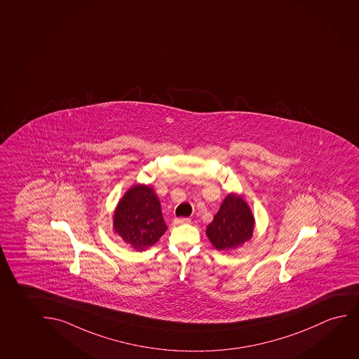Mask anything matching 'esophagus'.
Instances as JSON below:
<instances>
[{
  "label": "esophagus",
  "instance_id": "1",
  "mask_svg": "<svg viewBox=\"0 0 359 359\" xmlns=\"http://www.w3.org/2000/svg\"><path fill=\"white\" fill-rule=\"evenodd\" d=\"M191 219L189 217H176L175 219V224L176 225H181V224H189Z\"/></svg>",
  "mask_w": 359,
  "mask_h": 359
}]
</instances>
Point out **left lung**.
I'll use <instances>...</instances> for the list:
<instances>
[{"mask_svg":"<svg viewBox=\"0 0 359 359\" xmlns=\"http://www.w3.org/2000/svg\"><path fill=\"white\" fill-rule=\"evenodd\" d=\"M252 212L243 198L229 194L207 226V235L217 250H233L252 236Z\"/></svg>","mask_w":359,"mask_h":359,"instance_id":"8db88e82","label":"left lung"}]
</instances>
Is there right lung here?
<instances>
[{"label": "right lung", "instance_id": "right-lung-1", "mask_svg": "<svg viewBox=\"0 0 359 359\" xmlns=\"http://www.w3.org/2000/svg\"><path fill=\"white\" fill-rule=\"evenodd\" d=\"M113 225L137 251L157 243L167 229L156 194L147 186H134L126 192L116 207Z\"/></svg>", "mask_w": 359, "mask_h": 359}]
</instances>
